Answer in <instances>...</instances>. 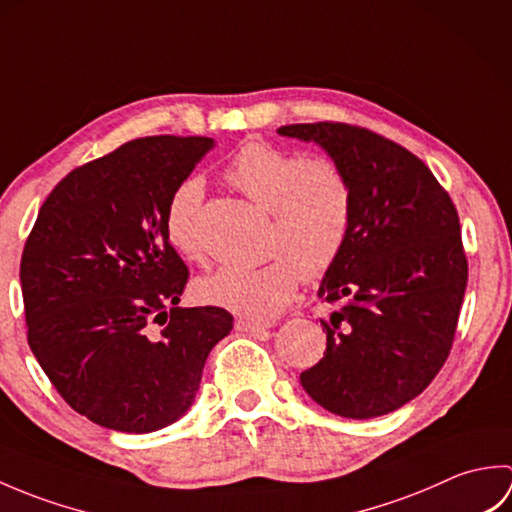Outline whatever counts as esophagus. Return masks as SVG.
Masks as SVG:
<instances>
[{
	"instance_id": "1",
	"label": "esophagus",
	"mask_w": 512,
	"mask_h": 512,
	"mask_svg": "<svg viewBox=\"0 0 512 512\" xmlns=\"http://www.w3.org/2000/svg\"><path fill=\"white\" fill-rule=\"evenodd\" d=\"M235 328L239 332H248V334H259V332H266L270 328V323H257V321H248V319H237L235 321Z\"/></svg>"
}]
</instances>
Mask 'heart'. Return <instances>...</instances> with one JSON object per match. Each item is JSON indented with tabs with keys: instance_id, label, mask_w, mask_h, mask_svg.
<instances>
[{
	"instance_id": "heart-1",
	"label": "heart",
	"mask_w": 512,
	"mask_h": 512,
	"mask_svg": "<svg viewBox=\"0 0 512 512\" xmlns=\"http://www.w3.org/2000/svg\"><path fill=\"white\" fill-rule=\"evenodd\" d=\"M224 180L262 209L270 211L264 266H222L200 277L193 295L206 306L224 308L246 319H273L295 297L299 279L317 281L339 262L354 215V193L347 173L330 156L246 143L224 167ZM204 187L187 178L171 193L165 231L184 259H200L198 215Z\"/></svg>"
}]
</instances>
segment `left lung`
<instances>
[{
    "label": "left lung",
    "instance_id": "8db88e82",
    "mask_svg": "<svg viewBox=\"0 0 512 512\" xmlns=\"http://www.w3.org/2000/svg\"><path fill=\"white\" fill-rule=\"evenodd\" d=\"M277 132L321 145L354 193L350 237L319 288L339 308L321 319L328 347L301 385L336 416H385L422 394L449 358L469 279L458 211L418 156L365 127Z\"/></svg>",
    "mask_w": 512,
    "mask_h": 512
}]
</instances>
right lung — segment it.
Returning <instances> with one entry per match:
<instances>
[{
  "label": "right lung",
  "instance_id": "1",
  "mask_svg": "<svg viewBox=\"0 0 512 512\" xmlns=\"http://www.w3.org/2000/svg\"><path fill=\"white\" fill-rule=\"evenodd\" d=\"M213 138L147 136L70 171L21 255L28 345L68 405L101 427L149 433L191 407L231 312L180 308L189 281L169 244L171 193Z\"/></svg>",
  "mask_w": 512,
  "mask_h": 512
}]
</instances>
